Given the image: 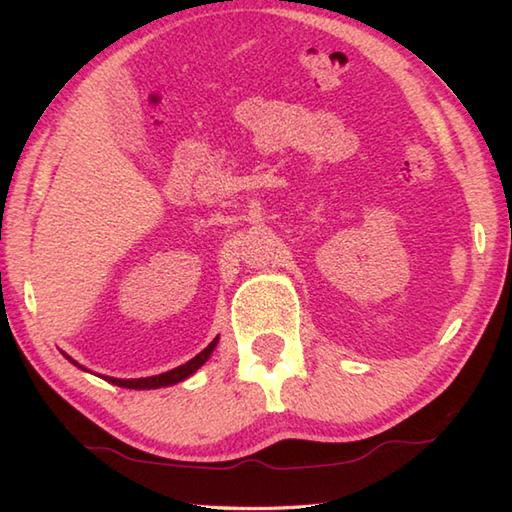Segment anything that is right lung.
Segmentation results:
<instances>
[{
    "mask_svg": "<svg viewBox=\"0 0 512 512\" xmlns=\"http://www.w3.org/2000/svg\"><path fill=\"white\" fill-rule=\"evenodd\" d=\"M215 345H217V339H213L211 343H209V347H204V350L195 356V358H191L189 363H184V365H180V367H176V369H171V372H165V374H158V376H149V378H134V380H121V378H110L107 376V380H110L112 385H118V387H127V389H156V387H167V385H176V383H180V380H184V378H189L195 369H198L200 365H204L206 363V358L211 356V352L215 350ZM72 361V358H70ZM74 363V361H72ZM76 365V363H74Z\"/></svg>",
    "mask_w": 512,
    "mask_h": 512,
    "instance_id": "1",
    "label": "right lung"
}]
</instances>
